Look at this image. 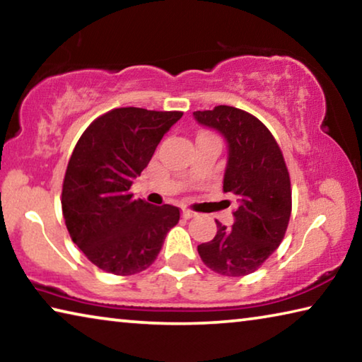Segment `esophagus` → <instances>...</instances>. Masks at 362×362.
I'll list each match as a JSON object with an SVG mask.
<instances>
[{
    "label": "esophagus",
    "mask_w": 362,
    "mask_h": 362,
    "mask_svg": "<svg viewBox=\"0 0 362 362\" xmlns=\"http://www.w3.org/2000/svg\"><path fill=\"white\" fill-rule=\"evenodd\" d=\"M196 216V212H193V211H188V209H183L182 211V217L183 218H193Z\"/></svg>",
    "instance_id": "esophagus-1"
}]
</instances>
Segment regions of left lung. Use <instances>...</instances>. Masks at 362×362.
<instances>
[{"mask_svg":"<svg viewBox=\"0 0 362 362\" xmlns=\"http://www.w3.org/2000/svg\"><path fill=\"white\" fill-rule=\"evenodd\" d=\"M228 146L223 193L236 198L231 228L217 222V235L198 246L212 272L223 276L254 273L283 241L291 218L292 192L283 153L267 126L240 108L218 105L194 112Z\"/></svg>","mask_w":362,"mask_h":362,"instance_id":"1","label":"left lung"}]
</instances>
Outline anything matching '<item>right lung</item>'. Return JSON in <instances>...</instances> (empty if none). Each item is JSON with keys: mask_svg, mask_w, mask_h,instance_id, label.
I'll return each instance as SVG.
<instances>
[{"mask_svg": "<svg viewBox=\"0 0 362 362\" xmlns=\"http://www.w3.org/2000/svg\"><path fill=\"white\" fill-rule=\"evenodd\" d=\"M182 115L115 108L78 140L64 179L62 212L73 243L103 272H144L179 222V207L134 199L131 187Z\"/></svg>", "mask_w": 362, "mask_h": 362, "instance_id": "obj_1", "label": "right lung"}]
</instances>
